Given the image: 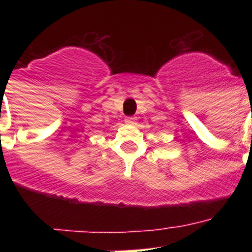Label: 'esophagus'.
Masks as SVG:
<instances>
[{"instance_id": "1", "label": "esophagus", "mask_w": 252, "mask_h": 252, "mask_svg": "<svg viewBox=\"0 0 252 252\" xmlns=\"http://www.w3.org/2000/svg\"><path fill=\"white\" fill-rule=\"evenodd\" d=\"M124 123L129 124V126H134V124H136V118L135 117H126Z\"/></svg>"}]
</instances>
